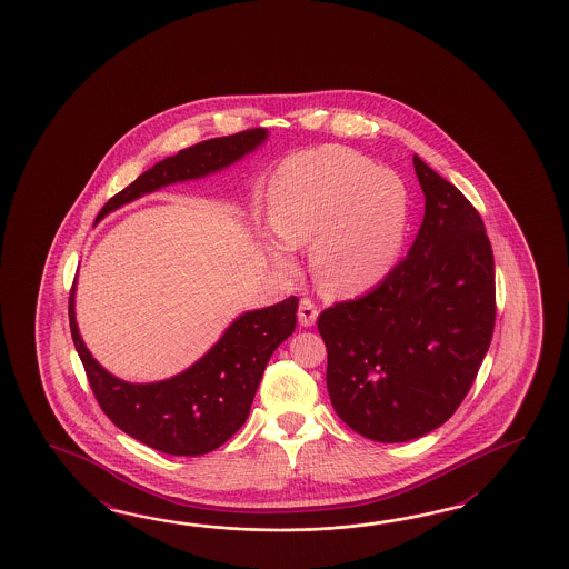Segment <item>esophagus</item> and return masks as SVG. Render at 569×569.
<instances>
[{
  "mask_svg": "<svg viewBox=\"0 0 569 569\" xmlns=\"http://www.w3.org/2000/svg\"><path fill=\"white\" fill-rule=\"evenodd\" d=\"M317 315H319L317 305H315L311 299H301V302H299V323H301L302 327L315 326Z\"/></svg>",
  "mask_w": 569,
  "mask_h": 569,
  "instance_id": "1",
  "label": "esophagus"
}]
</instances>
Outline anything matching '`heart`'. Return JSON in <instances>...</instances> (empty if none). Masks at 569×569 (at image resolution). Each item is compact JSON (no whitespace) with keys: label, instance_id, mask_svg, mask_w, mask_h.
I'll list each match as a JSON object with an SVG mask.
<instances>
[{"label":"heart","instance_id":"b5f03b06","mask_svg":"<svg viewBox=\"0 0 569 569\" xmlns=\"http://www.w3.org/2000/svg\"><path fill=\"white\" fill-rule=\"evenodd\" d=\"M270 218L282 243L311 252L317 287L353 297L385 279L399 254L407 193L402 182L368 158L339 146L317 148L280 170L270 191ZM270 256L292 270L279 243Z\"/></svg>","mask_w":569,"mask_h":569}]
</instances>
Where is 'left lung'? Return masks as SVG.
<instances>
[{
  "label": "left lung",
  "instance_id": "left-lung-1",
  "mask_svg": "<svg viewBox=\"0 0 569 569\" xmlns=\"http://www.w3.org/2000/svg\"><path fill=\"white\" fill-rule=\"evenodd\" d=\"M425 218L375 289L317 319L327 390L360 436L400 443L446 423L470 392L496 321L495 256L476 207L412 157Z\"/></svg>",
  "mask_w": 569,
  "mask_h": 569
}]
</instances>
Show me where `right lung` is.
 I'll use <instances>...</instances> for the list:
<instances>
[{
    "mask_svg": "<svg viewBox=\"0 0 569 569\" xmlns=\"http://www.w3.org/2000/svg\"><path fill=\"white\" fill-rule=\"evenodd\" d=\"M267 133L264 128H252L211 138L164 158L113 194L101 207L97 221L164 184L199 179L228 167L262 144ZM297 309L299 299L289 297L267 309L243 313L199 362L152 385L123 382L91 358L74 321V284L69 297V323L89 387L111 423L148 448L193 458L223 446L246 423L272 351L297 327Z\"/></svg>",
    "mask_w": 569,
    "mask_h": 569,
    "instance_id": "add662e5",
    "label": "right lung"
}]
</instances>
